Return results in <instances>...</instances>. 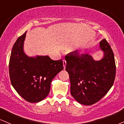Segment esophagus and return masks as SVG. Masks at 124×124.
I'll use <instances>...</instances> for the list:
<instances>
[{
	"label": "esophagus",
	"mask_w": 124,
	"mask_h": 124,
	"mask_svg": "<svg viewBox=\"0 0 124 124\" xmlns=\"http://www.w3.org/2000/svg\"><path fill=\"white\" fill-rule=\"evenodd\" d=\"M62 63H63V66H64V69L65 70V67H66V64H67V62L65 60H62Z\"/></svg>",
	"instance_id": "34e87169"
}]
</instances>
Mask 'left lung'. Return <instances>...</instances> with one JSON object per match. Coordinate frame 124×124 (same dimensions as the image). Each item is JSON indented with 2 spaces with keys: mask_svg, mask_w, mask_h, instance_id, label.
Returning <instances> with one entry per match:
<instances>
[{
  "mask_svg": "<svg viewBox=\"0 0 124 124\" xmlns=\"http://www.w3.org/2000/svg\"><path fill=\"white\" fill-rule=\"evenodd\" d=\"M103 57L95 60L88 54L72 52L65 56V70L71 83V94L79 103L91 105L99 101L113 85L116 76L114 53L105 39L99 42Z\"/></svg>",
  "mask_w": 124,
  "mask_h": 124,
  "instance_id": "1",
  "label": "left lung"
}]
</instances>
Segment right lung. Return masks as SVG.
Here are the masks:
<instances>
[{"label": "right lung", "mask_w": 124, "mask_h": 124, "mask_svg": "<svg viewBox=\"0 0 124 124\" xmlns=\"http://www.w3.org/2000/svg\"><path fill=\"white\" fill-rule=\"evenodd\" d=\"M26 31L13 45L9 62V74L13 87L27 102L43 100L50 91L52 80L63 70L62 60L46 56L29 57L23 50Z\"/></svg>", "instance_id": "obj_1"}]
</instances>
